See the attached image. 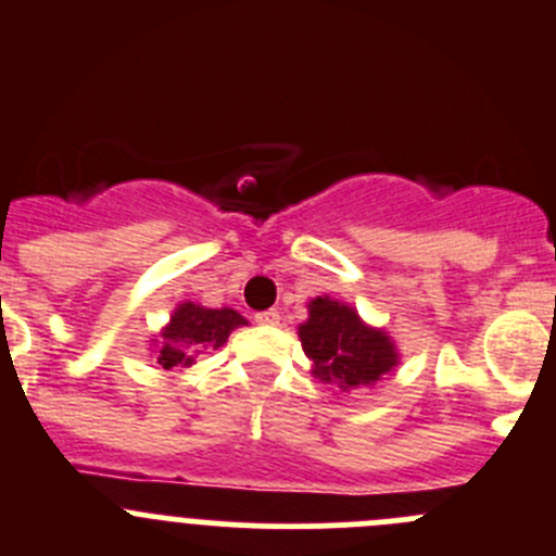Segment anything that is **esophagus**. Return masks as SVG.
Returning <instances> with one entry per match:
<instances>
[{
  "mask_svg": "<svg viewBox=\"0 0 556 556\" xmlns=\"http://www.w3.org/2000/svg\"><path fill=\"white\" fill-rule=\"evenodd\" d=\"M253 319H256L258 325H264V327H275V325H278V319H281V316H278V311L269 308V311H258V314L253 316Z\"/></svg>",
  "mask_w": 556,
  "mask_h": 556,
  "instance_id": "1",
  "label": "esophagus"
}]
</instances>
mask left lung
Wrapping results in <instances>:
<instances>
[{
	"label": "left lung",
	"instance_id": "left-lung-1",
	"mask_svg": "<svg viewBox=\"0 0 556 556\" xmlns=\"http://www.w3.org/2000/svg\"><path fill=\"white\" fill-rule=\"evenodd\" d=\"M308 321L300 327L305 354L314 361V377L341 388L377 382L395 366V349L384 332L371 330L349 305L316 298Z\"/></svg>",
	"mask_w": 556,
	"mask_h": 556
}]
</instances>
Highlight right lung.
<instances>
[{
    "instance_id": "right-lung-1",
    "label": "right lung",
    "mask_w": 556,
    "mask_h": 556,
    "mask_svg": "<svg viewBox=\"0 0 556 556\" xmlns=\"http://www.w3.org/2000/svg\"><path fill=\"white\" fill-rule=\"evenodd\" d=\"M240 325H245V319L231 308L213 311L193 303L179 305L172 316V325L163 330L157 363L163 368L190 366L199 354L224 346L229 332Z\"/></svg>"
}]
</instances>
